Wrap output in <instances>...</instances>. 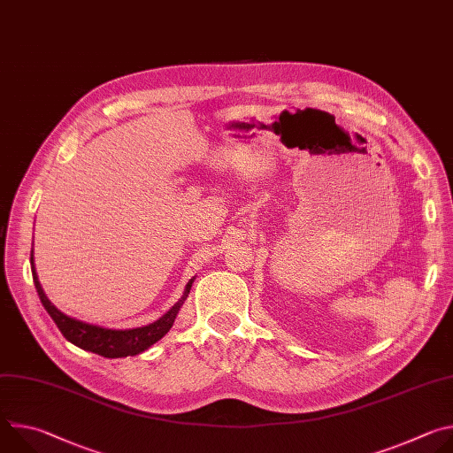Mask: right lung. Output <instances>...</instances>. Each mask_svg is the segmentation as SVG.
I'll list each match as a JSON object with an SVG mask.
<instances>
[{"mask_svg": "<svg viewBox=\"0 0 453 453\" xmlns=\"http://www.w3.org/2000/svg\"><path fill=\"white\" fill-rule=\"evenodd\" d=\"M30 265H32V276H34V285L37 288L39 299L44 306V310L50 313V317L53 319V322L57 325V328L60 330V334L66 337V341H70L72 344H75L81 349L96 353L100 357L105 358H121V357H134L143 353L145 349H149L152 344H156L159 339H163L170 328L173 326V320L180 310V306L184 304L193 281H196V276H193L186 288L182 297L157 320L150 322L147 326H140V328H131V330H112V328H104L98 325H89V322L79 320L75 317H70L64 311H60L44 294L37 273H35V265H34V249L30 254Z\"/></svg>", "mask_w": 453, "mask_h": 453, "instance_id": "right-lung-1", "label": "right lung"}]
</instances>
